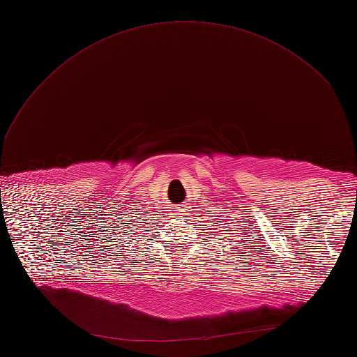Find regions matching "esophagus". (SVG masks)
Segmentation results:
<instances>
[{
    "label": "esophagus",
    "instance_id": "esophagus-1",
    "mask_svg": "<svg viewBox=\"0 0 357 357\" xmlns=\"http://www.w3.org/2000/svg\"><path fill=\"white\" fill-rule=\"evenodd\" d=\"M176 211H177V214H183V213H181V211H183L181 207H178V210H176Z\"/></svg>",
    "mask_w": 357,
    "mask_h": 357
}]
</instances>
